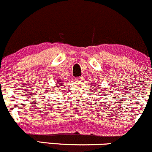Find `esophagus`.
<instances>
[{
    "instance_id": "obj_1",
    "label": "esophagus",
    "mask_w": 152,
    "mask_h": 152,
    "mask_svg": "<svg viewBox=\"0 0 152 152\" xmlns=\"http://www.w3.org/2000/svg\"><path fill=\"white\" fill-rule=\"evenodd\" d=\"M83 79V77H76V78H75V80L79 82V81H81Z\"/></svg>"
}]
</instances>
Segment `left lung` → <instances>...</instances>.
Listing matches in <instances>:
<instances>
[{
    "instance_id": "8db88e82",
    "label": "left lung",
    "mask_w": 152,
    "mask_h": 152,
    "mask_svg": "<svg viewBox=\"0 0 152 152\" xmlns=\"http://www.w3.org/2000/svg\"><path fill=\"white\" fill-rule=\"evenodd\" d=\"M99 87H100V86H99Z\"/></svg>"
}]
</instances>
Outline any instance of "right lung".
Wrapping results in <instances>:
<instances>
[{"mask_svg":"<svg viewBox=\"0 0 152 152\" xmlns=\"http://www.w3.org/2000/svg\"><path fill=\"white\" fill-rule=\"evenodd\" d=\"M59 82H60V81H59ZM60 86H62V84H60ZM56 89V90H57H57H58L59 89Z\"/></svg>","mask_w":152,"mask_h":152,"instance_id":"right-lung-1","label":"right lung"}]
</instances>
